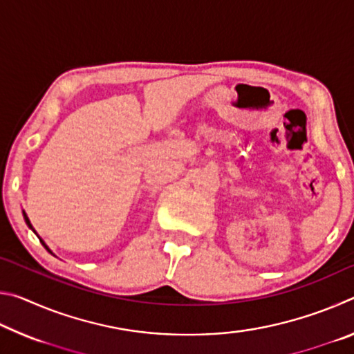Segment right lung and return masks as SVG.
<instances>
[{
	"instance_id": "obj_1",
	"label": "right lung",
	"mask_w": 354,
	"mask_h": 354,
	"mask_svg": "<svg viewBox=\"0 0 354 354\" xmlns=\"http://www.w3.org/2000/svg\"><path fill=\"white\" fill-rule=\"evenodd\" d=\"M23 217H25V221H26V225H28L29 227H31V230L34 231V227H32V225H31V221H29V218H28V215H26V212H25V211H23ZM34 232H35V231H34ZM35 234H37V232H35ZM37 237H39V236H37ZM39 239H40V237H39ZM40 242H41V245H44V247H45V248H46V250H48V251H50V253H51V250L46 247V243H45L44 241H41V239H40Z\"/></svg>"
}]
</instances>
